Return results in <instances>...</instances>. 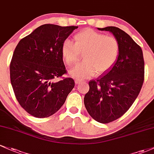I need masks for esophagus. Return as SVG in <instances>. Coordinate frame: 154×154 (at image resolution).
Returning <instances> with one entry per match:
<instances>
[{"mask_svg":"<svg viewBox=\"0 0 154 154\" xmlns=\"http://www.w3.org/2000/svg\"><path fill=\"white\" fill-rule=\"evenodd\" d=\"M74 81H75L76 84H79V83H80V82H82V80H80V79H79V78H76Z\"/></svg>","mask_w":154,"mask_h":154,"instance_id":"obj_1","label":"esophagus"}]
</instances>
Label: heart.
Segmentation results:
<instances>
[{"label": "heart", "mask_w": 154, "mask_h": 154, "mask_svg": "<svg viewBox=\"0 0 154 154\" xmlns=\"http://www.w3.org/2000/svg\"><path fill=\"white\" fill-rule=\"evenodd\" d=\"M74 43L66 40L61 46L64 63L73 66L84 53V61L71 69L69 74L77 78H86L107 72L116 63L120 51V45L116 37L92 29H85L74 36Z\"/></svg>", "instance_id": "b5f03b06"}]
</instances>
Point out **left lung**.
I'll return each mask as SVG.
<instances>
[{
  "label": "left lung",
  "instance_id": "1",
  "mask_svg": "<svg viewBox=\"0 0 154 154\" xmlns=\"http://www.w3.org/2000/svg\"><path fill=\"white\" fill-rule=\"evenodd\" d=\"M109 31L120 45L118 58L104 74L88 82L84 104L89 115L102 124L121 118L139 95L144 82L143 50L129 34L116 27L98 28Z\"/></svg>",
  "mask_w": 154,
  "mask_h": 154
}]
</instances>
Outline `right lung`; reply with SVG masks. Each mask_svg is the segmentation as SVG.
I'll return each instance as SVG.
<instances>
[{"label": "right lung", "instance_id": "right-lung-1", "mask_svg": "<svg viewBox=\"0 0 154 154\" xmlns=\"http://www.w3.org/2000/svg\"><path fill=\"white\" fill-rule=\"evenodd\" d=\"M77 26L42 25L19 42L10 63V80L20 105L31 116L44 118L62 107L74 87L66 74L61 46Z\"/></svg>", "mask_w": 154, "mask_h": 154}]
</instances>
